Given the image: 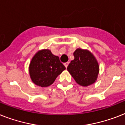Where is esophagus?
<instances>
[{
	"instance_id": "34e87169",
	"label": "esophagus",
	"mask_w": 125,
	"mask_h": 125,
	"mask_svg": "<svg viewBox=\"0 0 125 125\" xmlns=\"http://www.w3.org/2000/svg\"><path fill=\"white\" fill-rule=\"evenodd\" d=\"M68 65H69V62H66V63H64V65H65V67L66 68L67 67Z\"/></svg>"
}]
</instances>
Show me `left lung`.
Listing matches in <instances>:
<instances>
[{"mask_svg":"<svg viewBox=\"0 0 125 125\" xmlns=\"http://www.w3.org/2000/svg\"><path fill=\"white\" fill-rule=\"evenodd\" d=\"M74 59L67 67V71L77 83L88 87L97 81L99 66L94 54L87 49L78 48L74 53Z\"/></svg>","mask_w":125,"mask_h":125,"instance_id":"1","label":"left lung"}]
</instances>
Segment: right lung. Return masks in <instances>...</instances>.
<instances>
[{"instance_id": "1", "label": "right lung", "mask_w": 125, "mask_h": 125, "mask_svg": "<svg viewBox=\"0 0 125 125\" xmlns=\"http://www.w3.org/2000/svg\"><path fill=\"white\" fill-rule=\"evenodd\" d=\"M65 69L57 56L48 49L39 50L32 58L29 66V76L32 82L41 87L50 86L58 76Z\"/></svg>"}]
</instances>
